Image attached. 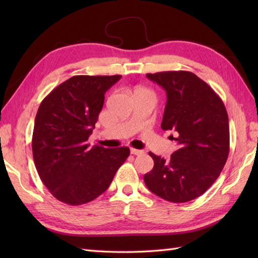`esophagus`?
<instances>
[{"mask_svg":"<svg viewBox=\"0 0 258 258\" xmlns=\"http://www.w3.org/2000/svg\"><path fill=\"white\" fill-rule=\"evenodd\" d=\"M131 153H132L133 155H142L143 154V151L142 150H136V149H131Z\"/></svg>","mask_w":258,"mask_h":258,"instance_id":"obj_1","label":"esophagus"}]
</instances>
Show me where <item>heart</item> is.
<instances>
[{
    "instance_id": "b5f03b06",
    "label": "heart",
    "mask_w": 258,
    "mask_h": 258,
    "mask_svg": "<svg viewBox=\"0 0 258 258\" xmlns=\"http://www.w3.org/2000/svg\"><path fill=\"white\" fill-rule=\"evenodd\" d=\"M136 91H141V92H145V93H151L149 90H146V89H142V87H141V89H138Z\"/></svg>"
}]
</instances>
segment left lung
Instances as JSON below:
<instances>
[{"instance_id":"8db88e82","label":"left lung","mask_w":258,"mask_h":258,"mask_svg":"<svg viewBox=\"0 0 258 258\" xmlns=\"http://www.w3.org/2000/svg\"><path fill=\"white\" fill-rule=\"evenodd\" d=\"M166 92L161 127L176 134L178 150L169 160L149 153L154 167L144 175L152 193L172 203L204 194L227 161L229 126L225 105L212 87L187 71L146 74Z\"/></svg>"}]
</instances>
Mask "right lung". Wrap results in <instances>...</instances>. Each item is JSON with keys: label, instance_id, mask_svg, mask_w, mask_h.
<instances>
[{"label": "right lung", "instance_id": "obj_1", "mask_svg": "<svg viewBox=\"0 0 258 258\" xmlns=\"http://www.w3.org/2000/svg\"><path fill=\"white\" fill-rule=\"evenodd\" d=\"M122 76L76 75L42 101L32 138L35 167L51 194L69 205L89 203L105 191L130 155L128 147L90 146L104 94Z\"/></svg>", "mask_w": 258, "mask_h": 258}]
</instances>
